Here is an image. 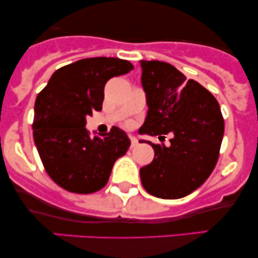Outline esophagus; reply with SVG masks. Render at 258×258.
<instances>
[{
  "mask_svg": "<svg viewBox=\"0 0 258 258\" xmlns=\"http://www.w3.org/2000/svg\"><path fill=\"white\" fill-rule=\"evenodd\" d=\"M130 139H131V148H135V147H137V144H138V141H137V138H136V137H133V136H130Z\"/></svg>",
  "mask_w": 258,
  "mask_h": 258,
  "instance_id": "34e87169",
  "label": "esophagus"
}]
</instances>
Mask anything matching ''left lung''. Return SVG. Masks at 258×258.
<instances>
[{
    "label": "left lung",
    "instance_id": "1",
    "mask_svg": "<svg viewBox=\"0 0 258 258\" xmlns=\"http://www.w3.org/2000/svg\"><path fill=\"white\" fill-rule=\"evenodd\" d=\"M142 85L147 94V119L139 133L165 137L171 146L148 142L154 160L142 167L141 180L149 194L179 199L193 193L209 178L217 164L224 133L220 104L199 82L173 65L141 60Z\"/></svg>",
    "mask_w": 258,
    "mask_h": 258
}]
</instances>
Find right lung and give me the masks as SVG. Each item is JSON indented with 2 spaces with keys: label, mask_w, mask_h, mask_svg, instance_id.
I'll list each match as a JSON object with an SVG mask.
<instances>
[{
  "label": "right lung",
  "mask_w": 258,
  "mask_h": 258,
  "mask_svg": "<svg viewBox=\"0 0 258 258\" xmlns=\"http://www.w3.org/2000/svg\"><path fill=\"white\" fill-rule=\"evenodd\" d=\"M133 69L120 58H86L59 68L37 94L32 121L34 141L44 170L68 191L91 194L104 188L112 166L131 141L126 132L91 138L86 117L102 110L108 80Z\"/></svg>",
  "instance_id": "1"
}]
</instances>
